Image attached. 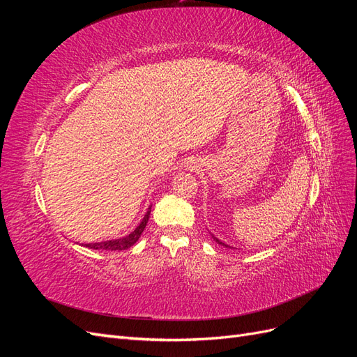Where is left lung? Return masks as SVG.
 <instances>
[{"label":"left lung","mask_w":357,"mask_h":357,"mask_svg":"<svg viewBox=\"0 0 357 357\" xmlns=\"http://www.w3.org/2000/svg\"><path fill=\"white\" fill-rule=\"evenodd\" d=\"M215 241H218V243H219V244H223V243H220V241H219V240H218V238H215ZM223 245H225V244H223Z\"/></svg>","instance_id":"8db88e82"}]
</instances>
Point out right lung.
Here are the masks:
<instances>
[{
	"label": "right lung",
	"instance_id": "obj_1",
	"mask_svg": "<svg viewBox=\"0 0 357 357\" xmlns=\"http://www.w3.org/2000/svg\"><path fill=\"white\" fill-rule=\"evenodd\" d=\"M152 208V207H150ZM150 208L149 211L146 213L143 222L139 223L135 231L132 234H129L128 236H125V238H121V240H113V241H107V243H95V244H86V247L89 248H93V250H126V248L132 247L138 238L139 235H142V232L144 231L146 225H147V220H149V215H150Z\"/></svg>",
	"mask_w": 357,
	"mask_h": 357
}]
</instances>
